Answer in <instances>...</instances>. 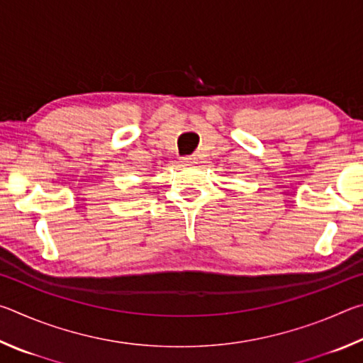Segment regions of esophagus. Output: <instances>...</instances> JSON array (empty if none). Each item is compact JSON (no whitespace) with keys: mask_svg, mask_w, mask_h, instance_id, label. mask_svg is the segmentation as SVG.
<instances>
[{"mask_svg":"<svg viewBox=\"0 0 363 363\" xmlns=\"http://www.w3.org/2000/svg\"><path fill=\"white\" fill-rule=\"evenodd\" d=\"M182 163L186 164V167H190V164H195L196 163V157H184L182 158Z\"/></svg>","mask_w":363,"mask_h":363,"instance_id":"34e87169","label":"esophagus"}]
</instances>
